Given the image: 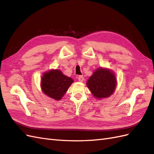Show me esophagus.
Returning a JSON list of instances; mask_svg holds the SVG:
<instances>
[{"label": "esophagus", "mask_w": 154, "mask_h": 154, "mask_svg": "<svg viewBox=\"0 0 154 154\" xmlns=\"http://www.w3.org/2000/svg\"><path fill=\"white\" fill-rule=\"evenodd\" d=\"M78 78V81L80 82H83V80H84V77H83V76H79Z\"/></svg>", "instance_id": "esophagus-1"}]
</instances>
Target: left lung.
I'll return each mask as SVG.
<instances>
[{"mask_svg": "<svg viewBox=\"0 0 154 154\" xmlns=\"http://www.w3.org/2000/svg\"><path fill=\"white\" fill-rule=\"evenodd\" d=\"M86 85L95 98L100 100L113 94L117 85V79L112 71L100 67L94 71Z\"/></svg>", "mask_w": 154, "mask_h": 154, "instance_id": "obj_1", "label": "left lung"}]
</instances>
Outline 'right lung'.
<instances>
[{
    "mask_svg": "<svg viewBox=\"0 0 154 154\" xmlns=\"http://www.w3.org/2000/svg\"><path fill=\"white\" fill-rule=\"evenodd\" d=\"M74 82L58 69L45 72L41 78L40 87L44 94L55 100H60Z\"/></svg>",
    "mask_w": 154,
    "mask_h": 154,
    "instance_id": "add662e5",
    "label": "right lung"
}]
</instances>
